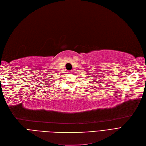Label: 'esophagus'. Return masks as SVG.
Returning <instances> with one entry per match:
<instances>
[{
	"mask_svg": "<svg viewBox=\"0 0 146 146\" xmlns=\"http://www.w3.org/2000/svg\"><path fill=\"white\" fill-rule=\"evenodd\" d=\"M72 72H72V70H68L67 73H69V74H71V73H72Z\"/></svg>",
	"mask_w": 146,
	"mask_h": 146,
	"instance_id": "obj_1",
	"label": "esophagus"
}]
</instances>
